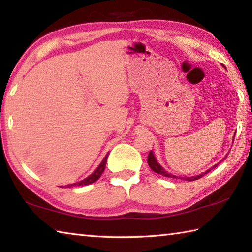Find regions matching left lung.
<instances>
[{"label": "left lung", "instance_id": "1", "mask_svg": "<svg viewBox=\"0 0 252 252\" xmlns=\"http://www.w3.org/2000/svg\"><path fill=\"white\" fill-rule=\"evenodd\" d=\"M148 164H149V167H150V168H151V169L153 170V171H155L156 173L162 174V176L168 177V178L182 179V180H186V181H194V180H198V179H200L201 177H203L204 174H207L209 171H211L212 168H216L217 165H218V164H215V165H213L212 168H210L209 170H207L206 172L200 173L199 176H194V177H187V178H185V177H177V176H174V174H171V173H169L168 171H165V170L161 167V165L159 164V162L157 161L156 157H155V155H153V152H152V151H150V153H149V156H148Z\"/></svg>", "mask_w": 252, "mask_h": 252}]
</instances>
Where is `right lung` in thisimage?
<instances>
[{
    "label": "right lung",
    "instance_id": "right-lung-1",
    "mask_svg": "<svg viewBox=\"0 0 252 252\" xmlns=\"http://www.w3.org/2000/svg\"><path fill=\"white\" fill-rule=\"evenodd\" d=\"M108 156H109V153H106V156L104 157V159L102 160V162L100 163L99 167L96 168L95 171L93 172L91 176H89L88 178H85L84 180H82V181L76 182V183H71V185H67L65 187L70 188V187H74V186H88V185H91V183H93V182H95L97 179L101 177V174L103 173V171H104L105 164H106V160H108Z\"/></svg>",
    "mask_w": 252,
    "mask_h": 252
}]
</instances>
